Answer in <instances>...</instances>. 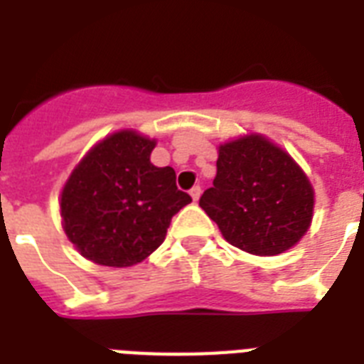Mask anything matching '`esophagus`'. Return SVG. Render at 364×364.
Returning a JSON list of instances; mask_svg holds the SVG:
<instances>
[{"label": "esophagus", "mask_w": 364, "mask_h": 364, "mask_svg": "<svg viewBox=\"0 0 364 364\" xmlns=\"http://www.w3.org/2000/svg\"><path fill=\"white\" fill-rule=\"evenodd\" d=\"M189 195H191V199L199 200L200 197V186H193V188L189 189Z\"/></svg>", "instance_id": "34e87169"}]
</instances>
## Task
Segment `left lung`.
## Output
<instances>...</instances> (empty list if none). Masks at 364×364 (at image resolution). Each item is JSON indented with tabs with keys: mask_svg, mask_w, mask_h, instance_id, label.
<instances>
[{
	"mask_svg": "<svg viewBox=\"0 0 364 364\" xmlns=\"http://www.w3.org/2000/svg\"><path fill=\"white\" fill-rule=\"evenodd\" d=\"M199 206L230 245L273 257L292 249L311 227L314 188L287 150L247 134L219 145L218 175Z\"/></svg>",
	"mask_w": 364,
	"mask_h": 364,
	"instance_id": "obj_1",
	"label": "left lung"
}]
</instances>
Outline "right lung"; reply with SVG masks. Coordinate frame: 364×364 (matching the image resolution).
<instances>
[{"label": "right lung", "instance_id": "right-lung-1", "mask_svg": "<svg viewBox=\"0 0 364 364\" xmlns=\"http://www.w3.org/2000/svg\"><path fill=\"white\" fill-rule=\"evenodd\" d=\"M156 139L119 130L98 141L63 186L61 223L77 253L100 266L128 268L160 247L171 219L191 203L173 167H156Z\"/></svg>", "mask_w": 364, "mask_h": 364}]
</instances>
